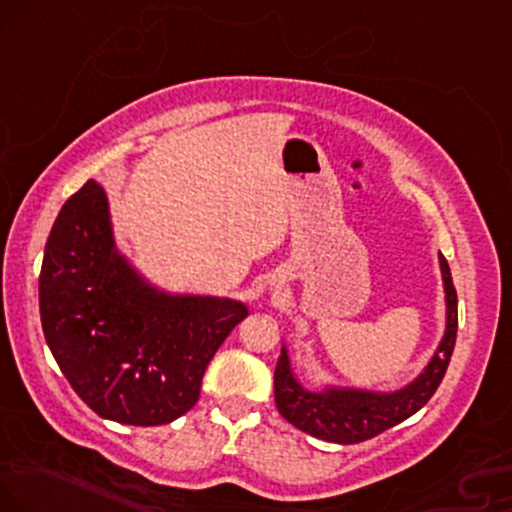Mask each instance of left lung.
Masks as SVG:
<instances>
[{"mask_svg": "<svg viewBox=\"0 0 512 512\" xmlns=\"http://www.w3.org/2000/svg\"><path fill=\"white\" fill-rule=\"evenodd\" d=\"M441 277L446 292V332L427 368L408 387L391 394H375L363 389L308 391L296 380L289 365L287 349H282L275 368V403L280 415L301 432L332 444H358L372 439L389 427L399 425L425 406L444 380L458 332V296L451 280V268L439 254Z\"/></svg>", "mask_w": 512, "mask_h": 512, "instance_id": "1", "label": "left lung"}]
</instances>
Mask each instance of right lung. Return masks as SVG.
I'll return each instance as SVG.
<instances>
[{
	"label": "right lung",
	"mask_w": 512,
	"mask_h": 512,
	"mask_svg": "<svg viewBox=\"0 0 512 512\" xmlns=\"http://www.w3.org/2000/svg\"><path fill=\"white\" fill-rule=\"evenodd\" d=\"M244 304L173 296L116 251L104 189L87 180L63 204L44 246V339L75 394L99 418L154 427L185 415Z\"/></svg>",
	"instance_id": "1"
}]
</instances>
